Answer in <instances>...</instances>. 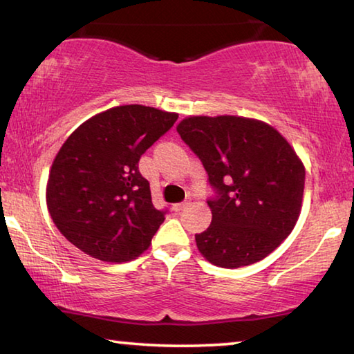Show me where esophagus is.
<instances>
[{
	"mask_svg": "<svg viewBox=\"0 0 354 354\" xmlns=\"http://www.w3.org/2000/svg\"><path fill=\"white\" fill-rule=\"evenodd\" d=\"M187 205H189V203H176V205H173V211H175V212L183 211V209Z\"/></svg>",
	"mask_w": 354,
	"mask_h": 354,
	"instance_id": "esophagus-1",
	"label": "esophagus"
}]
</instances>
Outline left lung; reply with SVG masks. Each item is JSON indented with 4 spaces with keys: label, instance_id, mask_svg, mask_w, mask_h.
<instances>
[{
    "label": "left lung",
    "instance_id": "left-lung-1",
    "mask_svg": "<svg viewBox=\"0 0 354 354\" xmlns=\"http://www.w3.org/2000/svg\"><path fill=\"white\" fill-rule=\"evenodd\" d=\"M178 134L201 160L214 196L212 223L195 234L214 266L239 268L263 259L299 217L304 167L283 136L259 120L189 117Z\"/></svg>",
    "mask_w": 354,
    "mask_h": 354
}]
</instances>
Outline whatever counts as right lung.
I'll return each mask as SVG.
<instances>
[{
  "mask_svg": "<svg viewBox=\"0 0 354 354\" xmlns=\"http://www.w3.org/2000/svg\"><path fill=\"white\" fill-rule=\"evenodd\" d=\"M176 120L154 107L117 106L70 134L46 185L48 211L68 242L104 262L133 261L149 247L167 211L153 206L139 160Z\"/></svg>",
  "mask_w": 354,
  "mask_h": 354,
  "instance_id": "1",
  "label": "right lung"
}]
</instances>
